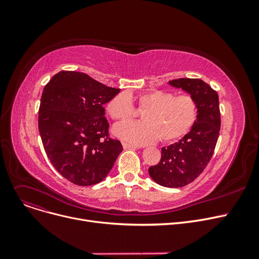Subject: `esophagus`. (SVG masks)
<instances>
[{
  "label": "esophagus",
  "instance_id": "esophagus-1",
  "mask_svg": "<svg viewBox=\"0 0 259 259\" xmlns=\"http://www.w3.org/2000/svg\"><path fill=\"white\" fill-rule=\"evenodd\" d=\"M121 144H122V147H124V149H139L137 146L128 144V143H126V142H122Z\"/></svg>",
  "mask_w": 259,
  "mask_h": 259
}]
</instances>
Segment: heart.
Listing matches in <instances>:
<instances>
[{"label":"heart","mask_w":259,"mask_h":259,"mask_svg":"<svg viewBox=\"0 0 259 259\" xmlns=\"http://www.w3.org/2000/svg\"><path fill=\"white\" fill-rule=\"evenodd\" d=\"M132 97L119 93L107 105V112L113 119L127 120L133 114ZM139 107L145 109L141 122H124L114 126L113 134L135 145H147L159 138L172 142L182 137L194 124L197 115L195 101L190 95H178L164 90H151L137 98Z\"/></svg>","instance_id":"obj_1"}]
</instances>
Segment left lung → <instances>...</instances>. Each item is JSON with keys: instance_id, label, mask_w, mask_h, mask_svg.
Wrapping results in <instances>:
<instances>
[{"instance_id": "1", "label": "left lung", "mask_w": 259, "mask_h": 259, "mask_svg": "<svg viewBox=\"0 0 259 259\" xmlns=\"http://www.w3.org/2000/svg\"><path fill=\"white\" fill-rule=\"evenodd\" d=\"M169 85L190 94L196 103L197 115L180 142L161 148V158L149 168V174L162 187L180 188L193 182L213 155L221 130L220 102L216 91L199 78L172 79Z\"/></svg>"}]
</instances>
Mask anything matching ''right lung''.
<instances>
[{"label": "right lung", "instance_id": "1", "mask_svg": "<svg viewBox=\"0 0 259 259\" xmlns=\"http://www.w3.org/2000/svg\"><path fill=\"white\" fill-rule=\"evenodd\" d=\"M119 91L76 71H60L45 86L38 131L50 162L66 180L91 186L112 169L122 146L108 137L104 105Z\"/></svg>", "mask_w": 259, "mask_h": 259}]
</instances>
